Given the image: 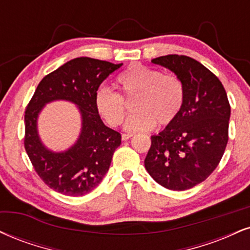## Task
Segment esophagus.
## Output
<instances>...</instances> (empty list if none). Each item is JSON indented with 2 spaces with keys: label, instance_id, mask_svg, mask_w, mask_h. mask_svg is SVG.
<instances>
[{
  "label": "esophagus",
  "instance_id": "1",
  "mask_svg": "<svg viewBox=\"0 0 250 250\" xmlns=\"http://www.w3.org/2000/svg\"><path fill=\"white\" fill-rule=\"evenodd\" d=\"M134 136V134H122V141H127Z\"/></svg>",
  "mask_w": 250,
  "mask_h": 250
}]
</instances>
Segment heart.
<instances>
[{
	"label": "heart",
	"instance_id": "obj_1",
	"mask_svg": "<svg viewBox=\"0 0 250 250\" xmlns=\"http://www.w3.org/2000/svg\"><path fill=\"white\" fill-rule=\"evenodd\" d=\"M121 94L100 86L94 95L95 109L109 127H117L127 113L125 100L135 99L136 113L127 119L125 130L146 131L156 123L167 127L178 119L185 104V85L178 76L140 64L130 65L117 77Z\"/></svg>",
	"mask_w": 250,
	"mask_h": 250
}]
</instances>
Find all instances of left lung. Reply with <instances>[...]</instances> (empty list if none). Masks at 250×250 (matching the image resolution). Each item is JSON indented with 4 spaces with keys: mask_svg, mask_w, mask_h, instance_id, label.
Masks as SVG:
<instances>
[{
    "mask_svg": "<svg viewBox=\"0 0 250 250\" xmlns=\"http://www.w3.org/2000/svg\"><path fill=\"white\" fill-rule=\"evenodd\" d=\"M151 62L178 76L186 95L178 119L151 136L144 165L165 188L188 190L220 163L228 142L229 102L218 77L191 57L167 55Z\"/></svg>",
    "mask_w": 250,
    "mask_h": 250,
    "instance_id": "1",
    "label": "left lung"
}]
</instances>
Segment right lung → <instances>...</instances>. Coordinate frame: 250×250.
I'll return each instance as SVG.
<instances>
[{
  "instance_id": "add662e5",
  "label": "right lung",
  "mask_w": 250,
  "mask_h": 250,
  "mask_svg": "<svg viewBox=\"0 0 250 250\" xmlns=\"http://www.w3.org/2000/svg\"><path fill=\"white\" fill-rule=\"evenodd\" d=\"M122 64L88 57L72 59L45 76L26 106L24 148L39 178L59 193L79 197L99 185L109 169L121 134L106 127L95 109L96 89ZM68 100L80 107L82 134L75 146L64 153H52L41 144L37 117L45 103Z\"/></svg>"
}]
</instances>
